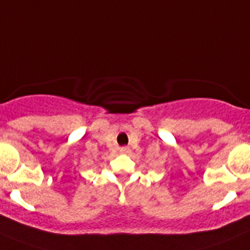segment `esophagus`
Wrapping results in <instances>:
<instances>
[{
	"mask_svg": "<svg viewBox=\"0 0 250 250\" xmlns=\"http://www.w3.org/2000/svg\"><path fill=\"white\" fill-rule=\"evenodd\" d=\"M120 151L121 152H129L130 149L127 146H123V147H120Z\"/></svg>",
	"mask_w": 250,
	"mask_h": 250,
	"instance_id": "esophagus-1",
	"label": "esophagus"
}]
</instances>
